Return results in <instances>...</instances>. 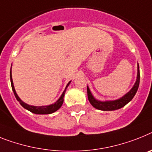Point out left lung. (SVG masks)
<instances>
[{
	"label": "left lung",
	"mask_w": 152,
	"mask_h": 152,
	"mask_svg": "<svg viewBox=\"0 0 152 152\" xmlns=\"http://www.w3.org/2000/svg\"><path fill=\"white\" fill-rule=\"evenodd\" d=\"M139 83H140V72H139V66H137V77L134 86L127 94L124 96L123 97H121L119 100H113V101H99V100H96L95 98L93 96L90 91V89L87 86L88 100L94 107H95L96 109L100 110H105L106 111V110H115L120 109V108L124 107L126 104H128L133 99V97L137 93V89H138Z\"/></svg>",
	"instance_id": "left-lung-1"
}]
</instances>
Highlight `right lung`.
Returning a JSON list of instances; mask_svg holds the SVG:
<instances>
[{
  "instance_id": "1",
  "label": "right lung",
  "mask_w": 152,
  "mask_h": 152,
  "mask_svg": "<svg viewBox=\"0 0 152 152\" xmlns=\"http://www.w3.org/2000/svg\"><path fill=\"white\" fill-rule=\"evenodd\" d=\"M10 77H11V87H12V90H13L14 94H15V97H16L18 101L21 104V105L23 107L27 109L28 110H29V111H31V113H36V114H49V113H54L55 111L58 110L61 107V106L62 105V103H63V97H64V96H65V93H66V88L68 87L70 82H71V81L69 82V83L67 84V86H66L64 92L62 93L60 98H59V99H58V100H57L55 104H51V105L49 106H45V107H35V106H30L28 105V104H25V103H24V102H23L22 100L18 97V96L17 95L16 92H15V87H14L13 81H12V78H11V73H10Z\"/></svg>"
}]
</instances>
